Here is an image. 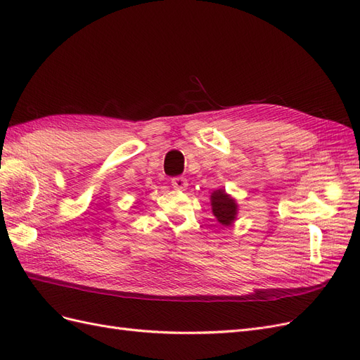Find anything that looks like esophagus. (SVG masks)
Wrapping results in <instances>:
<instances>
[{"mask_svg":"<svg viewBox=\"0 0 360 360\" xmlns=\"http://www.w3.org/2000/svg\"><path fill=\"white\" fill-rule=\"evenodd\" d=\"M171 184H172L174 189L184 191V189L188 188V180L183 179V177H174V179L171 180Z\"/></svg>","mask_w":360,"mask_h":360,"instance_id":"34e87169","label":"esophagus"}]
</instances>
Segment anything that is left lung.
Returning a JSON list of instances; mask_svg holds the SVG:
<instances>
[{"label": "left lung", "instance_id": "left-lung-1", "mask_svg": "<svg viewBox=\"0 0 360 360\" xmlns=\"http://www.w3.org/2000/svg\"><path fill=\"white\" fill-rule=\"evenodd\" d=\"M210 204L217 222L224 226H231L234 224L238 213V204L236 198L225 192V189L213 191L210 195Z\"/></svg>", "mask_w": 360, "mask_h": 360}]
</instances>
